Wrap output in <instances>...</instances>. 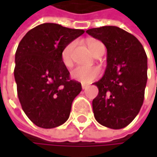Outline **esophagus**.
Returning a JSON list of instances; mask_svg holds the SVG:
<instances>
[{"label":"esophagus","mask_w":157,"mask_h":157,"mask_svg":"<svg viewBox=\"0 0 157 157\" xmlns=\"http://www.w3.org/2000/svg\"><path fill=\"white\" fill-rule=\"evenodd\" d=\"M86 87H87V86H86L85 84H82V88L83 90H84V89H86Z\"/></svg>","instance_id":"obj_1"}]
</instances>
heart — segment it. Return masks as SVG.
<instances>
[{
	"label": "heart",
	"mask_w": 157,
	"mask_h": 157,
	"mask_svg": "<svg viewBox=\"0 0 157 157\" xmlns=\"http://www.w3.org/2000/svg\"><path fill=\"white\" fill-rule=\"evenodd\" d=\"M87 44L90 52L94 55L101 49H103L104 45L100 41L97 40H88ZM76 45L75 42H72L67 44L62 52V62L64 66L71 67L74 63L73 62V52ZM101 72L97 67H84V66H77L71 72L72 78L75 81H78L82 83L88 84L94 82V80L99 78Z\"/></svg>",
	"instance_id": "1"
}]
</instances>
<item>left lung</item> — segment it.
Masks as SVG:
<instances>
[{
    "instance_id": "1",
    "label": "left lung",
    "mask_w": 157,
    "mask_h": 157,
    "mask_svg": "<svg viewBox=\"0 0 157 157\" xmlns=\"http://www.w3.org/2000/svg\"><path fill=\"white\" fill-rule=\"evenodd\" d=\"M107 49L105 75L94 84L98 95L93 100L95 120L102 125L121 129L138 114L144 98L147 81V56L133 34L116 26L86 31Z\"/></svg>"
}]
</instances>
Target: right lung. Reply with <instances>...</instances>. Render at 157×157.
Here are the masks:
<instances>
[{
  "label": "right lung",
  "instance_id": "1",
  "mask_svg": "<svg viewBox=\"0 0 157 157\" xmlns=\"http://www.w3.org/2000/svg\"><path fill=\"white\" fill-rule=\"evenodd\" d=\"M83 33L47 22L30 30L18 45L14 68L18 97L25 114L39 127L54 128L69 118L82 85L70 79L62 52Z\"/></svg>",
  "mask_w": 157,
  "mask_h": 157
}]
</instances>
